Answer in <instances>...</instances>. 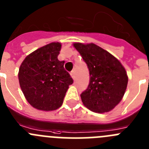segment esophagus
<instances>
[{"mask_svg":"<svg viewBox=\"0 0 149 149\" xmlns=\"http://www.w3.org/2000/svg\"><path fill=\"white\" fill-rule=\"evenodd\" d=\"M70 74H71V76H72V78L74 79V71H72V72H71Z\"/></svg>","mask_w":149,"mask_h":149,"instance_id":"esophagus-1","label":"esophagus"}]
</instances>
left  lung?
<instances>
[{"mask_svg": "<svg viewBox=\"0 0 149 149\" xmlns=\"http://www.w3.org/2000/svg\"><path fill=\"white\" fill-rule=\"evenodd\" d=\"M73 45L89 70V84L80 95L82 102L95 112L111 111L121 101L126 90L125 68L115 57L95 43Z\"/></svg>", "mask_w": 149, "mask_h": 149, "instance_id": "left-lung-1", "label": "left lung"}]
</instances>
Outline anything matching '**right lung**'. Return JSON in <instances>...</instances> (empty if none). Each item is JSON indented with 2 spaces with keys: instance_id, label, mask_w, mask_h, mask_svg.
<instances>
[{
  "instance_id": "add662e5",
  "label": "right lung",
  "mask_w": 149,
  "mask_h": 149,
  "mask_svg": "<svg viewBox=\"0 0 149 149\" xmlns=\"http://www.w3.org/2000/svg\"><path fill=\"white\" fill-rule=\"evenodd\" d=\"M61 43H51L29 54L19 69L20 86L30 105L43 111H53L61 107L64 97L73 84L64 69V61L58 56Z\"/></svg>"
}]
</instances>
